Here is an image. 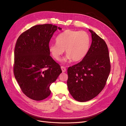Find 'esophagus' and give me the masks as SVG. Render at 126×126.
Returning <instances> with one entry per match:
<instances>
[{"label": "esophagus", "instance_id": "obj_1", "mask_svg": "<svg viewBox=\"0 0 126 126\" xmlns=\"http://www.w3.org/2000/svg\"><path fill=\"white\" fill-rule=\"evenodd\" d=\"M61 68H62V71H63V72H65V71H66V68L65 67H63V66H62V67H61Z\"/></svg>", "mask_w": 126, "mask_h": 126}]
</instances>
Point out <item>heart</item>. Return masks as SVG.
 Masks as SVG:
<instances>
[{
	"label": "heart",
	"mask_w": 126,
	"mask_h": 126,
	"mask_svg": "<svg viewBox=\"0 0 126 126\" xmlns=\"http://www.w3.org/2000/svg\"><path fill=\"white\" fill-rule=\"evenodd\" d=\"M56 44L49 45L48 49L52 57L59 60L65 50L66 57L63 59L67 62L71 59L74 62L81 60L88 52L90 38L85 31L66 30L60 33L56 38Z\"/></svg>",
	"instance_id": "heart-1"
}]
</instances>
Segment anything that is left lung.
<instances>
[{
	"mask_svg": "<svg viewBox=\"0 0 126 126\" xmlns=\"http://www.w3.org/2000/svg\"><path fill=\"white\" fill-rule=\"evenodd\" d=\"M92 43L86 56L80 62L67 70V86L75 99L85 102L92 99L105 87L111 65L107 45L93 30Z\"/></svg>",
	"mask_w": 126,
	"mask_h": 126,
	"instance_id": "8db88e82",
	"label": "left lung"
}]
</instances>
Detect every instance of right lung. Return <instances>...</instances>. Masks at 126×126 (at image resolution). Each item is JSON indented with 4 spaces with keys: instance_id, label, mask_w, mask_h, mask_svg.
<instances>
[{
    "instance_id": "1",
    "label": "right lung",
    "mask_w": 126,
    "mask_h": 126,
    "mask_svg": "<svg viewBox=\"0 0 126 126\" xmlns=\"http://www.w3.org/2000/svg\"><path fill=\"white\" fill-rule=\"evenodd\" d=\"M52 24L33 26L18 37L14 51V74L23 93L34 100L50 94V86L62 70L50 56L49 43L57 30Z\"/></svg>"
}]
</instances>
